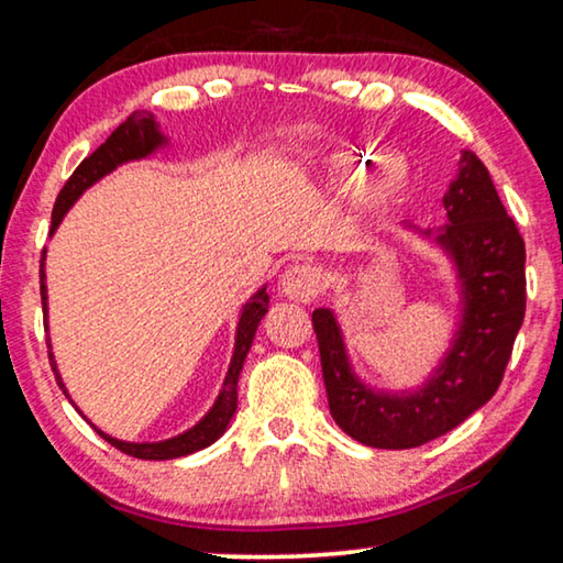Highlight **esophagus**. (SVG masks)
Returning a JSON list of instances; mask_svg holds the SVG:
<instances>
[{"label":"esophagus","instance_id":"esophagus-1","mask_svg":"<svg viewBox=\"0 0 563 563\" xmlns=\"http://www.w3.org/2000/svg\"><path fill=\"white\" fill-rule=\"evenodd\" d=\"M280 290L288 295L290 300L310 302L325 290V273H322L318 265H308V263L292 265V268L283 273Z\"/></svg>","mask_w":563,"mask_h":563}]
</instances>
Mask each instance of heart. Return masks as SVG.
Instances as JSON below:
<instances>
[{"label":"heart","mask_w":563,"mask_h":563,"mask_svg":"<svg viewBox=\"0 0 563 563\" xmlns=\"http://www.w3.org/2000/svg\"><path fill=\"white\" fill-rule=\"evenodd\" d=\"M377 165L380 168L375 170L373 184H369L367 201H369V206H389V203H395L407 188V168L399 164V161L385 158L383 154H369L362 158L342 154L335 158V166L340 170H345L347 176H360L369 168H376Z\"/></svg>","instance_id":"1"}]
</instances>
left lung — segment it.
I'll use <instances>...</instances> for the list:
<instances>
[{
    "mask_svg": "<svg viewBox=\"0 0 563 563\" xmlns=\"http://www.w3.org/2000/svg\"><path fill=\"white\" fill-rule=\"evenodd\" d=\"M450 223L430 233L460 280L462 322L442 365L417 393H377L362 385L328 308L312 310L330 415L352 440L377 450H412L454 430L501 385L527 310L523 238L499 201L487 166L462 151L444 198Z\"/></svg>",
    "mask_w": 563,
    "mask_h": 563,
    "instance_id": "1",
    "label": "left lung"
}]
</instances>
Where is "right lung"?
Segmentation results:
<instances>
[{
    "mask_svg": "<svg viewBox=\"0 0 563 563\" xmlns=\"http://www.w3.org/2000/svg\"><path fill=\"white\" fill-rule=\"evenodd\" d=\"M164 144H166V136L158 131V123L154 119V113L133 111L131 117L123 121L121 126L113 131L111 136L103 141V144L97 151H93L91 156L81 161L79 168H76L74 174L69 176V180H66L64 188L59 190V196H56V203H54V211H52V233L56 231V228H59L62 218L76 203V198H79L89 186H93L99 178L111 174V170L117 166L126 164V161L151 156L156 148H161ZM44 278H46V275H44V255H42L40 280H42L44 330H49V322H46V283H44ZM265 312H268V292H265V288H261L251 300L243 305L241 322H238V332H235L233 360H231V367H228V375L223 379L221 395H218L216 405L211 407V412H208L196 427H190V430H186L184 434L170 437V440H164V442H123V440H117V437H109L107 432H101L99 427L91 424L93 430H97L111 446H117V450H121L123 454L136 456V460H176V456H186V454H194L198 450H206L208 444H213L218 437L225 432L228 422H231V417L235 415L238 375H241L245 355L253 345L255 330H258ZM49 362H52V369L56 375V383H59V387L64 389V395L69 397V393H66V387L62 383L59 369H56L52 345H49ZM76 409H79V407H76Z\"/></svg>",
    "mask_w": 563,
    "mask_h": 563,
    "instance_id": "right-lung-1",
    "label": "right lung"
}]
</instances>
